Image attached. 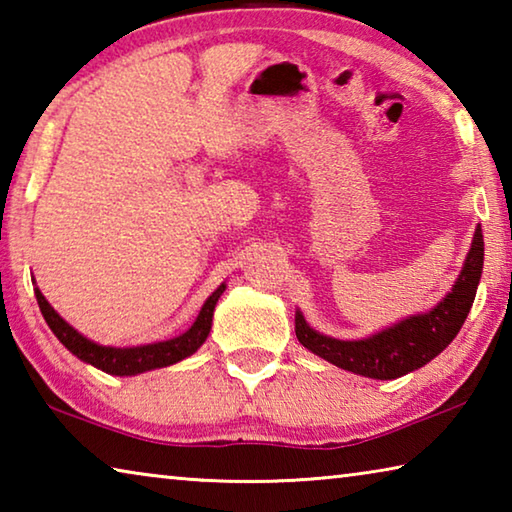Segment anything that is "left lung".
<instances>
[{
	"instance_id": "left-lung-1",
	"label": "left lung",
	"mask_w": 512,
	"mask_h": 512,
	"mask_svg": "<svg viewBox=\"0 0 512 512\" xmlns=\"http://www.w3.org/2000/svg\"><path fill=\"white\" fill-rule=\"evenodd\" d=\"M483 271V232L476 225L472 248L452 291L427 314H415L361 341H341L316 332L296 311V336L307 350L334 366L370 379H397L436 359L463 327Z\"/></svg>"
}]
</instances>
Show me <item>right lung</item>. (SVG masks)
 Segmentation results:
<instances>
[{
	"label": "right lung",
	"mask_w": 512,
	"mask_h": 512,
	"mask_svg": "<svg viewBox=\"0 0 512 512\" xmlns=\"http://www.w3.org/2000/svg\"><path fill=\"white\" fill-rule=\"evenodd\" d=\"M223 291H225V284H221V287L205 300V305L201 307V314H198L194 325L189 327L185 334H180L176 339H169V341L135 345V348H112V345H99L90 339H85V336L76 332L67 320L58 316V311L49 305L47 298L42 296L38 287H36V298L49 329L56 334V339L74 354V357H79L81 361L90 363V366L108 372V375L131 377V375H140V372H146V370L171 366V363L183 361L189 357V354H194L198 348H201L212 329L214 307L223 296Z\"/></svg>",
	"instance_id": "add662e5"
}]
</instances>
